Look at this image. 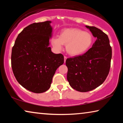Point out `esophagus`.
Returning a JSON list of instances; mask_svg holds the SVG:
<instances>
[{
  "label": "esophagus",
  "mask_w": 123,
  "mask_h": 123,
  "mask_svg": "<svg viewBox=\"0 0 123 123\" xmlns=\"http://www.w3.org/2000/svg\"><path fill=\"white\" fill-rule=\"evenodd\" d=\"M67 57L66 56H64V63H65V62H66V60H67Z\"/></svg>",
  "instance_id": "esophagus-1"
}]
</instances>
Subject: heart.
<instances>
[{
  "label": "heart",
  "mask_w": 123,
  "mask_h": 123,
  "mask_svg": "<svg viewBox=\"0 0 123 123\" xmlns=\"http://www.w3.org/2000/svg\"><path fill=\"white\" fill-rule=\"evenodd\" d=\"M51 42L59 50L62 49L63 45H66V51L70 55L78 56L86 53L91 48L93 37L91 33L80 29L66 28L61 31L59 37L53 38Z\"/></svg>",
  "instance_id": "b5f03b06"
}]
</instances>
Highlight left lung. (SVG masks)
<instances>
[{"label":"left lung","instance_id":"8db88e82","mask_svg":"<svg viewBox=\"0 0 123 123\" xmlns=\"http://www.w3.org/2000/svg\"><path fill=\"white\" fill-rule=\"evenodd\" d=\"M86 27L96 41L86 53L66 61L68 81L73 88L81 92L92 91L103 84L109 73L112 58L107 35L95 26Z\"/></svg>","mask_w":123,"mask_h":123}]
</instances>
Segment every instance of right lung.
<instances>
[{
	"mask_svg": "<svg viewBox=\"0 0 123 123\" xmlns=\"http://www.w3.org/2000/svg\"><path fill=\"white\" fill-rule=\"evenodd\" d=\"M51 21L34 23L18 35L12 49V71L19 84L35 93L50 87L55 72L64 63L61 54L49 47L53 28Z\"/></svg>",
	"mask_w": 123,
	"mask_h": 123,
	"instance_id": "right-lung-1",
	"label": "right lung"
}]
</instances>
